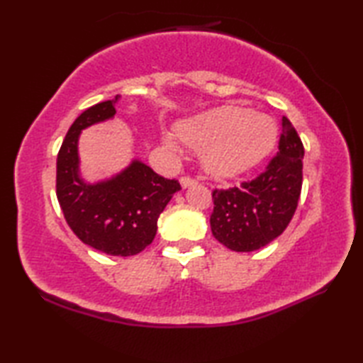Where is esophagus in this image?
<instances>
[{"mask_svg": "<svg viewBox=\"0 0 363 363\" xmlns=\"http://www.w3.org/2000/svg\"><path fill=\"white\" fill-rule=\"evenodd\" d=\"M195 184H196V181L194 179V177H190V176H182V177H181V186H182V189L191 187V186H195Z\"/></svg>", "mask_w": 363, "mask_h": 363, "instance_id": "esophagus-1", "label": "esophagus"}]
</instances>
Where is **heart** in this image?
<instances>
[{
  "label": "heart",
  "instance_id": "1",
  "mask_svg": "<svg viewBox=\"0 0 363 363\" xmlns=\"http://www.w3.org/2000/svg\"><path fill=\"white\" fill-rule=\"evenodd\" d=\"M176 130L189 148L203 154L207 172L221 177L242 174L257 165L272 151L277 135L272 117L233 106L184 120ZM164 142L169 150H177L169 137Z\"/></svg>",
  "mask_w": 363,
  "mask_h": 363
}]
</instances>
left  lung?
Listing matches in <instances>:
<instances>
[{
  "mask_svg": "<svg viewBox=\"0 0 363 363\" xmlns=\"http://www.w3.org/2000/svg\"><path fill=\"white\" fill-rule=\"evenodd\" d=\"M304 146L287 117H282L279 151L265 172L240 187L215 189L211 229L237 252L256 251L279 237L296 211L303 186Z\"/></svg>",
  "mask_w": 363,
  "mask_h": 363,
  "instance_id": "1",
  "label": "left lung"
}]
</instances>
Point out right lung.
<instances>
[{"instance_id": "obj_1", "label": "right lung", "mask_w": 363, "mask_h": 363, "mask_svg": "<svg viewBox=\"0 0 363 363\" xmlns=\"http://www.w3.org/2000/svg\"><path fill=\"white\" fill-rule=\"evenodd\" d=\"M120 95L84 111L68 129L57 154L56 195L64 217L82 243L109 256H134L157 233V218L176 191L165 179L134 159L109 179L86 182L79 173L78 140L82 129L113 118Z\"/></svg>"}]
</instances>
